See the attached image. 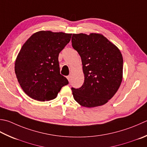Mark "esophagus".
I'll list each match as a JSON object with an SVG mask.
<instances>
[{"mask_svg":"<svg viewBox=\"0 0 147 147\" xmlns=\"http://www.w3.org/2000/svg\"><path fill=\"white\" fill-rule=\"evenodd\" d=\"M71 75H69V76H67V79L68 80V81H69V82H70V81H71Z\"/></svg>","mask_w":147,"mask_h":147,"instance_id":"1","label":"esophagus"}]
</instances>
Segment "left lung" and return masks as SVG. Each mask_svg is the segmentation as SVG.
<instances>
[{"mask_svg": "<svg viewBox=\"0 0 147 147\" xmlns=\"http://www.w3.org/2000/svg\"><path fill=\"white\" fill-rule=\"evenodd\" d=\"M72 46L81 57L85 80L72 88L74 99L82 106L105 105L119 90L123 79V57L116 45L101 34H73Z\"/></svg>", "mask_w": 147, "mask_h": 147, "instance_id": "obj_1", "label": "left lung"}]
</instances>
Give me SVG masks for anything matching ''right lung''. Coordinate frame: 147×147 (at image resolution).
<instances>
[{
	"instance_id": "obj_1",
	"label": "right lung",
	"mask_w": 147,
	"mask_h": 147,
	"mask_svg": "<svg viewBox=\"0 0 147 147\" xmlns=\"http://www.w3.org/2000/svg\"><path fill=\"white\" fill-rule=\"evenodd\" d=\"M72 34L41 30L33 34L16 57L14 71L27 96L39 101L55 98L69 82L60 73L59 55L69 42Z\"/></svg>"
}]
</instances>
